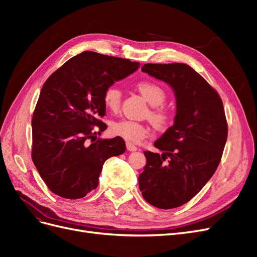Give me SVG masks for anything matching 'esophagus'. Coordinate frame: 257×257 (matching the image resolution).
<instances>
[{"label":"esophagus","mask_w":257,"mask_h":257,"mask_svg":"<svg viewBox=\"0 0 257 257\" xmlns=\"http://www.w3.org/2000/svg\"><path fill=\"white\" fill-rule=\"evenodd\" d=\"M126 149L128 150V151H132V152H134V151H136L138 148L136 147V146H134L133 144H130V143H126Z\"/></svg>","instance_id":"esophagus-1"}]
</instances>
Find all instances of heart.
<instances>
[{
  "instance_id": "obj_1",
  "label": "heart",
  "mask_w": 257,
  "mask_h": 257,
  "mask_svg": "<svg viewBox=\"0 0 257 257\" xmlns=\"http://www.w3.org/2000/svg\"><path fill=\"white\" fill-rule=\"evenodd\" d=\"M137 88L142 95L149 102L153 108L150 111V118L155 125L165 127L172 119V114L162 104L166 99V92L161 85L151 80H143L138 82ZM121 91L116 85H109L103 94L104 104L108 110L116 112L121 106ZM110 132L114 136L121 137L130 144H139L150 134V127L148 124L135 122L132 120L114 121L110 125Z\"/></svg>"
}]
</instances>
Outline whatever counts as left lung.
<instances>
[{
	"mask_svg": "<svg viewBox=\"0 0 257 257\" xmlns=\"http://www.w3.org/2000/svg\"><path fill=\"white\" fill-rule=\"evenodd\" d=\"M142 71L173 88L177 110L174 125L154 143L162 154L144 152L147 164L139 190L154 207L177 208L195 196L219 166L226 116L220 95L191 66L145 64Z\"/></svg>",
	"mask_w": 257,
	"mask_h": 257,
	"instance_id": "left-lung-1",
	"label": "left lung"
}]
</instances>
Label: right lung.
Here are the masks:
<instances>
[{
  "label": "right lung",
  "mask_w": 257,
  "mask_h": 257,
  "mask_svg": "<svg viewBox=\"0 0 257 257\" xmlns=\"http://www.w3.org/2000/svg\"><path fill=\"white\" fill-rule=\"evenodd\" d=\"M138 62L84 51L69 59L44 83L32 118V160L48 189L67 199L96 189L107 159L125 151L121 137L93 141L107 125L103 94L137 71Z\"/></svg>",
  "instance_id": "1"
}]
</instances>
